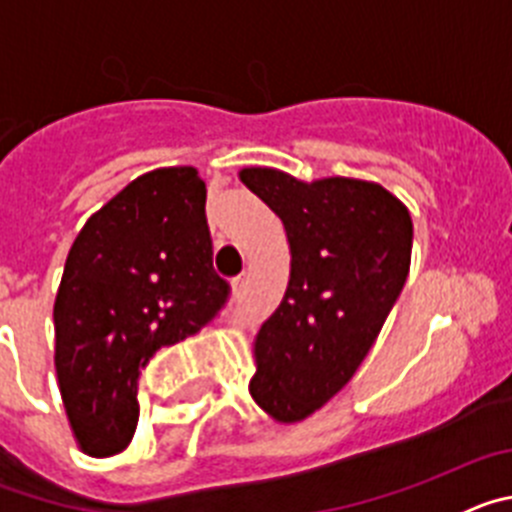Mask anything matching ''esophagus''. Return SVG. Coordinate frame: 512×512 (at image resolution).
Returning <instances> with one entry per match:
<instances>
[{"mask_svg":"<svg viewBox=\"0 0 512 512\" xmlns=\"http://www.w3.org/2000/svg\"><path fill=\"white\" fill-rule=\"evenodd\" d=\"M246 287H248V277H246V274H241V277L233 279V297H235V300H241L243 292H246Z\"/></svg>","mask_w":512,"mask_h":512,"instance_id":"34e87169","label":"esophagus"}]
</instances>
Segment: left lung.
Returning <instances> with one entry per match:
<instances>
[{
    "mask_svg": "<svg viewBox=\"0 0 512 512\" xmlns=\"http://www.w3.org/2000/svg\"><path fill=\"white\" fill-rule=\"evenodd\" d=\"M241 182L277 212L292 253L248 390L271 418L297 423L346 387L377 341L408 279L413 220L395 194L361 179L307 184L251 166Z\"/></svg>",
    "mask_w": 512,
    "mask_h": 512,
    "instance_id": "left-lung-1",
    "label": "left lung"
}]
</instances>
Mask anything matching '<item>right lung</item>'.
Here are the masks:
<instances>
[{
  "mask_svg": "<svg viewBox=\"0 0 512 512\" xmlns=\"http://www.w3.org/2000/svg\"><path fill=\"white\" fill-rule=\"evenodd\" d=\"M197 169L138 176L89 217L53 305L56 374L79 446L112 456L138 425V379L158 348L200 333L230 297L212 269Z\"/></svg>",
  "mask_w": 512,
  "mask_h": 512,
  "instance_id": "right-lung-1",
  "label": "right lung"
}]
</instances>
